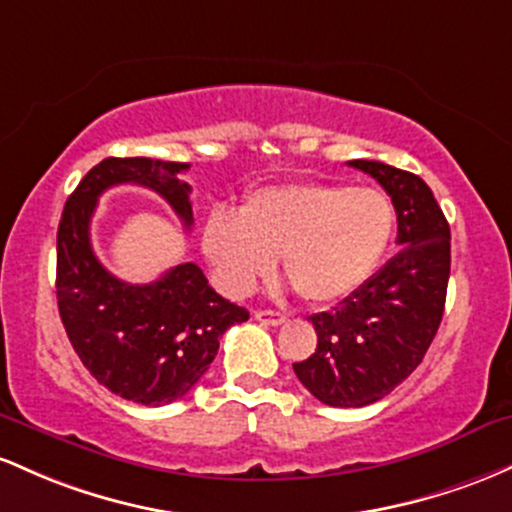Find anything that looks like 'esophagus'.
<instances>
[{
	"label": "esophagus",
	"mask_w": 512,
	"mask_h": 512,
	"mask_svg": "<svg viewBox=\"0 0 512 512\" xmlns=\"http://www.w3.org/2000/svg\"><path fill=\"white\" fill-rule=\"evenodd\" d=\"M254 319L261 321V324H266V326L285 324V314L273 312V309H258V312H254Z\"/></svg>",
	"instance_id": "obj_1"
}]
</instances>
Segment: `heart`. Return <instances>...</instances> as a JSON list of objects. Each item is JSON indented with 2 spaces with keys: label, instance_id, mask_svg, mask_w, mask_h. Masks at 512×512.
Instances as JSON below:
<instances>
[{
  "label": "heart",
  "instance_id": "b5f03b06",
  "mask_svg": "<svg viewBox=\"0 0 512 512\" xmlns=\"http://www.w3.org/2000/svg\"><path fill=\"white\" fill-rule=\"evenodd\" d=\"M394 208L377 188L287 183L258 188L239 215L212 210L203 251L222 290L241 297L273 271L312 304L346 300L375 273L394 234Z\"/></svg>",
  "mask_w": 512,
  "mask_h": 512
}]
</instances>
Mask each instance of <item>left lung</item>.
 <instances>
[{
    "label": "left lung",
    "mask_w": 512,
    "mask_h": 512,
    "mask_svg": "<svg viewBox=\"0 0 512 512\" xmlns=\"http://www.w3.org/2000/svg\"><path fill=\"white\" fill-rule=\"evenodd\" d=\"M392 198L399 251L363 287L309 317L317 350L295 375L321 404L360 409L394 392L421 365L445 312L450 225L421 176L355 159Z\"/></svg>",
    "instance_id": "1"
}]
</instances>
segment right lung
Instances as JSON below:
<instances>
[{
  "mask_svg": "<svg viewBox=\"0 0 512 512\" xmlns=\"http://www.w3.org/2000/svg\"><path fill=\"white\" fill-rule=\"evenodd\" d=\"M191 164L108 157L79 181L57 227V307L74 353L96 382L123 399L164 406L208 372L229 326L249 319L217 295L195 263H181L147 285H130L101 266L91 249L99 195L120 183L159 193L191 229Z\"/></svg>",
  "mask_w": 512,
  "mask_h": 512,
  "instance_id": "add662e5",
  "label": "right lung"
}]
</instances>
